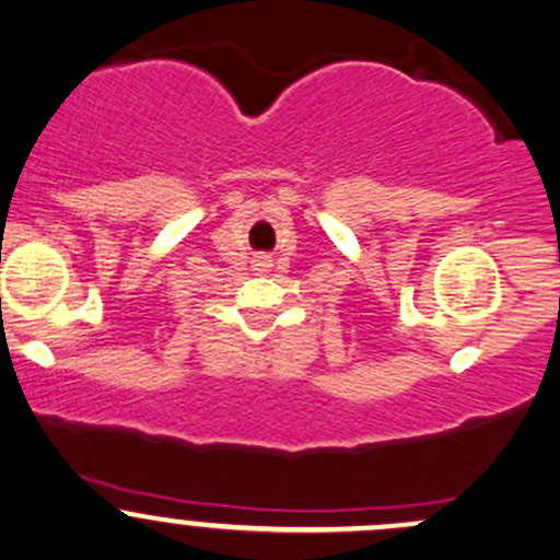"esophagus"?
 I'll use <instances>...</instances> for the list:
<instances>
[{
    "instance_id": "esophagus-1",
    "label": "esophagus",
    "mask_w": 560,
    "mask_h": 560,
    "mask_svg": "<svg viewBox=\"0 0 560 560\" xmlns=\"http://www.w3.org/2000/svg\"><path fill=\"white\" fill-rule=\"evenodd\" d=\"M268 268H270V260H268V257H266V255L257 257V260H255V270H260V273H266Z\"/></svg>"
}]
</instances>
